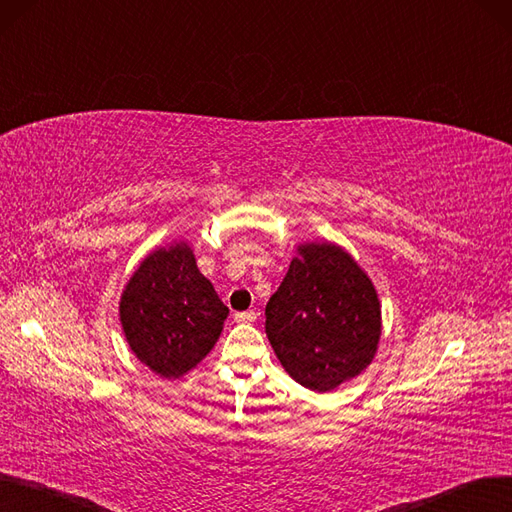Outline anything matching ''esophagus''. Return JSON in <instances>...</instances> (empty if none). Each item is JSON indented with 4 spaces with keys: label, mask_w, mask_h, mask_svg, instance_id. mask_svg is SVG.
Masks as SVG:
<instances>
[{
    "label": "esophagus",
    "mask_w": 512,
    "mask_h": 512,
    "mask_svg": "<svg viewBox=\"0 0 512 512\" xmlns=\"http://www.w3.org/2000/svg\"><path fill=\"white\" fill-rule=\"evenodd\" d=\"M233 317L237 323H254L258 315L254 311H243V313H235Z\"/></svg>",
    "instance_id": "obj_1"
}]
</instances>
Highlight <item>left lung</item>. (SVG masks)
Listing matches in <instances>:
<instances>
[{"label": "left lung", "instance_id": "8db88e82", "mask_svg": "<svg viewBox=\"0 0 512 512\" xmlns=\"http://www.w3.org/2000/svg\"><path fill=\"white\" fill-rule=\"evenodd\" d=\"M264 315V330L285 372L311 391H332L361 374L376 355V290L338 245H300Z\"/></svg>", "mask_w": 512, "mask_h": 512}]
</instances>
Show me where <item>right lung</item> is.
Returning <instances> with one entry per match:
<instances>
[{
	"label": "right lung",
	"instance_id": "1",
	"mask_svg": "<svg viewBox=\"0 0 512 512\" xmlns=\"http://www.w3.org/2000/svg\"><path fill=\"white\" fill-rule=\"evenodd\" d=\"M119 315L136 357L155 374L178 378L210 353L229 309L199 273L189 245L178 243L142 260Z\"/></svg>",
	"mask_w": 512,
	"mask_h": 512
}]
</instances>
